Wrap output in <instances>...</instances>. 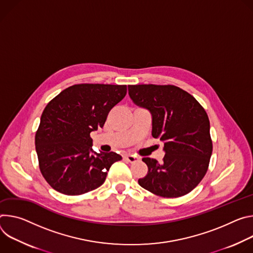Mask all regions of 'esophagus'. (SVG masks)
I'll return each mask as SVG.
<instances>
[{
	"mask_svg": "<svg viewBox=\"0 0 253 253\" xmlns=\"http://www.w3.org/2000/svg\"><path fill=\"white\" fill-rule=\"evenodd\" d=\"M125 159L126 161H128L129 163H134V162H137L138 161V157L134 156V155H126L125 156Z\"/></svg>",
	"mask_w": 253,
	"mask_h": 253,
	"instance_id": "34e87169",
	"label": "esophagus"
}]
</instances>
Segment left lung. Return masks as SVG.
Listing matches in <instances>:
<instances>
[{
    "instance_id": "left-lung-1",
    "label": "left lung",
    "mask_w": 253,
    "mask_h": 253,
    "mask_svg": "<svg viewBox=\"0 0 253 253\" xmlns=\"http://www.w3.org/2000/svg\"><path fill=\"white\" fill-rule=\"evenodd\" d=\"M130 99L152 116V135L164 144L159 163L144 158L148 174L144 189L166 198L190 193L204 178L212 155L210 123L205 109L187 91L174 85H128Z\"/></svg>"
}]
</instances>
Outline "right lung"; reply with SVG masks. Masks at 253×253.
<instances>
[{
  "label": "right lung",
  "mask_w": 253,
  "mask_h": 253,
  "mask_svg": "<svg viewBox=\"0 0 253 253\" xmlns=\"http://www.w3.org/2000/svg\"><path fill=\"white\" fill-rule=\"evenodd\" d=\"M126 94V85L75 84L45 107L35 135L40 171L62 194L75 196L100 187L117 153L92 150L90 132L102 127L109 110Z\"/></svg>",
  "instance_id": "1"
}]
</instances>
